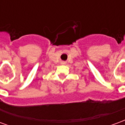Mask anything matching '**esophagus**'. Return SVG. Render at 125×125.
<instances>
[{
  "label": "esophagus",
  "mask_w": 125,
  "mask_h": 125,
  "mask_svg": "<svg viewBox=\"0 0 125 125\" xmlns=\"http://www.w3.org/2000/svg\"><path fill=\"white\" fill-rule=\"evenodd\" d=\"M62 64H65V62H62Z\"/></svg>",
  "instance_id": "34e87169"
}]
</instances>
